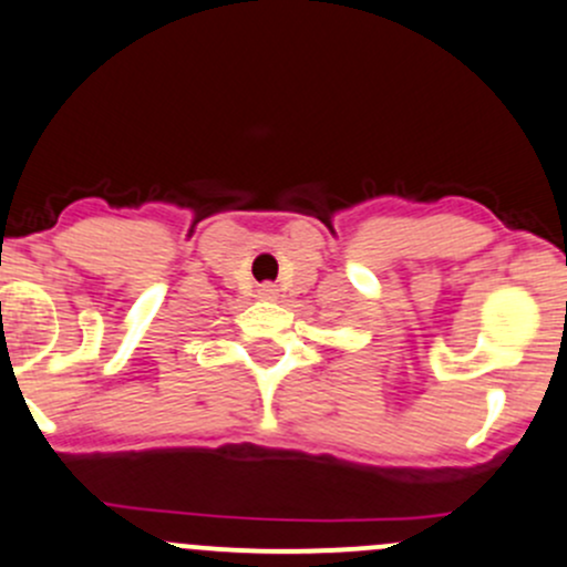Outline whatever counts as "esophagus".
Returning a JSON list of instances; mask_svg holds the SVG:
<instances>
[{"label": "esophagus", "mask_w": 567, "mask_h": 567, "mask_svg": "<svg viewBox=\"0 0 567 567\" xmlns=\"http://www.w3.org/2000/svg\"><path fill=\"white\" fill-rule=\"evenodd\" d=\"M279 296V290L274 288V285H260V290H257V299L262 301H274Z\"/></svg>", "instance_id": "34e87169"}]
</instances>
